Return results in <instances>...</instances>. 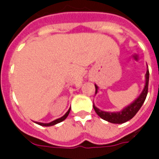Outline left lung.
<instances>
[{"label":"left lung","instance_id":"8db88e82","mask_svg":"<svg viewBox=\"0 0 159 159\" xmlns=\"http://www.w3.org/2000/svg\"><path fill=\"white\" fill-rule=\"evenodd\" d=\"M148 68V66H147ZM148 82H149V70H147L146 73V83L144 87L142 92L140 93V96L137 98L136 100L134 102L129 105L128 107L123 108V110L117 112H109V111H104L100 110L99 108H97L94 104H93V109L95 111L97 115L102 119L106 120L109 123H126L127 121H129L131 118H133L135 114L138 112V111L140 110V107H142L144 101L146 100L148 92ZM98 92V86L95 85V93Z\"/></svg>","mask_w":159,"mask_h":159}]
</instances>
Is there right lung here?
Masks as SVG:
<instances>
[{
  "label": "right lung",
  "mask_w": 159,
  "mask_h": 159,
  "mask_svg": "<svg viewBox=\"0 0 159 159\" xmlns=\"http://www.w3.org/2000/svg\"><path fill=\"white\" fill-rule=\"evenodd\" d=\"M70 109H69L68 110V111L66 112L63 117H61L60 118H58V119L54 120V121H52V122H51V123H38V122H36V123H37V124H39V125H41V126H45V127H49V126H52V125H55V124H57V123H60V122H62V121H64V120L66 119V117H68V115H69L70 113Z\"/></svg>",
  "instance_id": "1"
}]
</instances>
